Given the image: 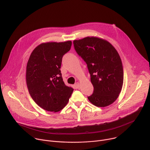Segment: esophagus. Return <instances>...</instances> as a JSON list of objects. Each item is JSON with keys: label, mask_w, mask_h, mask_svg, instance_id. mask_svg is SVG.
Returning a JSON list of instances; mask_svg holds the SVG:
<instances>
[{"label": "esophagus", "mask_w": 150, "mask_h": 150, "mask_svg": "<svg viewBox=\"0 0 150 150\" xmlns=\"http://www.w3.org/2000/svg\"><path fill=\"white\" fill-rule=\"evenodd\" d=\"M75 87H76L77 88H79L80 87V83L76 82V83L75 84Z\"/></svg>", "instance_id": "34e87169"}]
</instances>
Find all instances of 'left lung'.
<instances>
[{
    "label": "left lung",
    "instance_id": "1",
    "mask_svg": "<svg viewBox=\"0 0 150 150\" xmlns=\"http://www.w3.org/2000/svg\"><path fill=\"white\" fill-rule=\"evenodd\" d=\"M76 53L86 62L94 87V92L88 97L97 107L108 106L114 103L121 92L123 70L120 56L107 40L97 37L75 40Z\"/></svg>",
    "mask_w": 150,
    "mask_h": 150
}]
</instances>
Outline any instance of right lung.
<instances>
[{"mask_svg":"<svg viewBox=\"0 0 150 150\" xmlns=\"http://www.w3.org/2000/svg\"><path fill=\"white\" fill-rule=\"evenodd\" d=\"M71 45V41L43 42L34 49L28 59L26 71L28 91L36 104L45 110L60 111L74 91L64 83L60 69L62 57Z\"/></svg>","mask_w":150,"mask_h":150,"instance_id":"add662e5","label":"right lung"}]
</instances>
